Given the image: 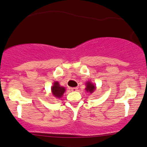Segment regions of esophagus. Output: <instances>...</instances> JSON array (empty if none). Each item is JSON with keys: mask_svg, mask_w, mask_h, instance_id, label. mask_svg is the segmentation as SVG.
<instances>
[{"mask_svg": "<svg viewBox=\"0 0 147 147\" xmlns=\"http://www.w3.org/2000/svg\"><path fill=\"white\" fill-rule=\"evenodd\" d=\"M78 87H72V88H71V91H73V92H76V91H77V90H78Z\"/></svg>", "mask_w": 147, "mask_h": 147, "instance_id": "1", "label": "esophagus"}]
</instances>
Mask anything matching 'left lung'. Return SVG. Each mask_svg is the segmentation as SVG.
<instances>
[{
  "mask_svg": "<svg viewBox=\"0 0 147 147\" xmlns=\"http://www.w3.org/2000/svg\"><path fill=\"white\" fill-rule=\"evenodd\" d=\"M95 89H96V87L93 85V84L91 83V82H87V87H86V89H85L87 92H90V93H92V92L94 91Z\"/></svg>",
  "mask_w": 147,
  "mask_h": 147,
  "instance_id": "1",
  "label": "left lung"
}]
</instances>
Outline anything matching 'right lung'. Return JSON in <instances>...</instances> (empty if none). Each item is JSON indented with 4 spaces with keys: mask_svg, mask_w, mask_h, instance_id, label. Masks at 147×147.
<instances>
[{
    "mask_svg": "<svg viewBox=\"0 0 147 147\" xmlns=\"http://www.w3.org/2000/svg\"><path fill=\"white\" fill-rule=\"evenodd\" d=\"M51 91L54 96L56 98H60L65 92V87H61L58 82H55L51 88Z\"/></svg>",
    "mask_w": 147,
    "mask_h": 147,
    "instance_id": "1",
    "label": "right lung"
}]
</instances>
